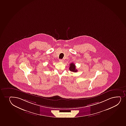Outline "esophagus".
I'll return each instance as SVG.
<instances>
[{"label": "esophagus", "mask_w": 126, "mask_h": 126, "mask_svg": "<svg viewBox=\"0 0 126 126\" xmlns=\"http://www.w3.org/2000/svg\"><path fill=\"white\" fill-rule=\"evenodd\" d=\"M64 61L62 59H60L59 60V62H63Z\"/></svg>", "instance_id": "obj_1"}]
</instances>
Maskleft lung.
<instances>
[{"mask_svg":"<svg viewBox=\"0 0 126 126\" xmlns=\"http://www.w3.org/2000/svg\"><path fill=\"white\" fill-rule=\"evenodd\" d=\"M69 70L70 71L74 72H77L78 71L76 69L75 65L73 63L70 64Z\"/></svg>","mask_w":126,"mask_h":126,"instance_id":"8db88e82","label":"left lung"}]
</instances>
